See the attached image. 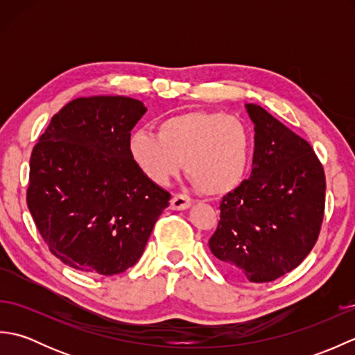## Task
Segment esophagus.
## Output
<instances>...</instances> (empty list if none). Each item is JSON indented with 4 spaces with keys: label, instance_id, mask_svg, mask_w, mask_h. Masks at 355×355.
<instances>
[{
    "label": "esophagus",
    "instance_id": "1",
    "mask_svg": "<svg viewBox=\"0 0 355 355\" xmlns=\"http://www.w3.org/2000/svg\"><path fill=\"white\" fill-rule=\"evenodd\" d=\"M192 206V200L189 197H186L183 193H177L173 195L171 200V207L173 210H186Z\"/></svg>",
    "mask_w": 355,
    "mask_h": 355
}]
</instances>
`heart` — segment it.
I'll use <instances>...</instances> for the list:
<instances>
[{
	"label": "heart",
	"mask_w": 355,
	"mask_h": 355,
	"mask_svg": "<svg viewBox=\"0 0 355 355\" xmlns=\"http://www.w3.org/2000/svg\"><path fill=\"white\" fill-rule=\"evenodd\" d=\"M252 131L221 111H187L158 123V134L135 130L128 140L132 163L154 184L164 186L183 169L209 197L235 191L252 162Z\"/></svg>",
	"instance_id": "b5f03b06"
}]
</instances>
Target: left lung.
Listing matches in <instances>:
<instances>
[{
	"label": "left lung",
	"mask_w": 355,
	"mask_h": 355,
	"mask_svg": "<svg viewBox=\"0 0 355 355\" xmlns=\"http://www.w3.org/2000/svg\"><path fill=\"white\" fill-rule=\"evenodd\" d=\"M254 125L250 178L221 201L210 252L248 282H271L311 252L325 210V172L310 143L259 105L247 103Z\"/></svg>",
	"instance_id": "1"
}]
</instances>
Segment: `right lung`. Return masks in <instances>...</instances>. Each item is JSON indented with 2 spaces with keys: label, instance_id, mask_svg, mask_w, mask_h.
I'll return each instance as SVG.
<instances>
[{
  "label": "right lung",
  "instance_id": "obj_1",
  "mask_svg": "<svg viewBox=\"0 0 355 355\" xmlns=\"http://www.w3.org/2000/svg\"><path fill=\"white\" fill-rule=\"evenodd\" d=\"M145 112L131 97H79L51 117L32 150L28 210L49 250L74 270L123 273L169 206L171 193L128 153Z\"/></svg>",
  "mask_w": 355,
  "mask_h": 355
}]
</instances>
